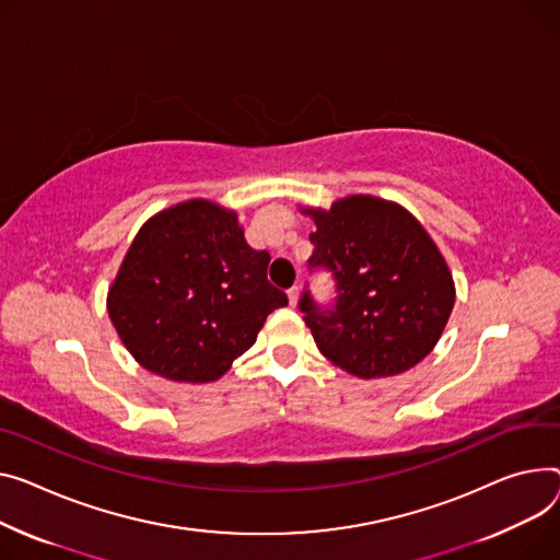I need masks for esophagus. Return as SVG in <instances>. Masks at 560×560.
Returning <instances> with one entry per match:
<instances>
[{
	"mask_svg": "<svg viewBox=\"0 0 560 560\" xmlns=\"http://www.w3.org/2000/svg\"><path fill=\"white\" fill-rule=\"evenodd\" d=\"M288 302H290V306H292V308L296 306V302H300V288L292 285V288L288 290Z\"/></svg>",
	"mask_w": 560,
	"mask_h": 560,
	"instance_id": "34e87169",
	"label": "esophagus"
}]
</instances>
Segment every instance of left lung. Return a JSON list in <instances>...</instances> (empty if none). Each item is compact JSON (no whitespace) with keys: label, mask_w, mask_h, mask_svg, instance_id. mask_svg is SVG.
Wrapping results in <instances>:
<instances>
[{"label":"left lung","mask_w":560,"mask_h":560,"mask_svg":"<svg viewBox=\"0 0 560 560\" xmlns=\"http://www.w3.org/2000/svg\"><path fill=\"white\" fill-rule=\"evenodd\" d=\"M315 220L311 270L335 281V304L311 292L300 311L317 349L358 378H387L419 364L439 342L455 306V281L421 222L396 202L349 196Z\"/></svg>","instance_id":"1"}]
</instances>
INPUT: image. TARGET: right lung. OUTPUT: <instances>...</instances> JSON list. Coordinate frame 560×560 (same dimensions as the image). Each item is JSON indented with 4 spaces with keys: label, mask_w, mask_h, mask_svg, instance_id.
I'll use <instances>...</instances> for the list:
<instances>
[{
    "label": "right lung",
    "mask_w": 560,
    "mask_h": 560,
    "mask_svg": "<svg viewBox=\"0 0 560 560\" xmlns=\"http://www.w3.org/2000/svg\"><path fill=\"white\" fill-rule=\"evenodd\" d=\"M270 254L252 249L236 211L186 200L143 222L107 292L124 347L175 383L218 381L288 306L268 281Z\"/></svg>",
    "instance_id": "obj_1"
}]
</instances>
